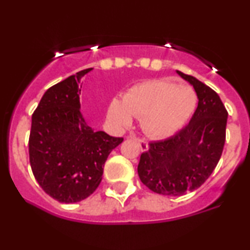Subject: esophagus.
<instances>
[{
  "instance_id": "34e87169",
  "label": "esophagus",
  "mask_w": 250,
  "mask_h": 250,
  "mask_svg": "<svg viewBox=\"0 0 250 250\" xmlns=\"http://www.w3.org/2000/svg\"><path fill=\"white\" fill-rule=\"evenodd\" d=\"M133 138H136V141L138 142V144H140V149L142 150V151H146V150L149 149V144L148 142H146V140H142V138H137L135 136H131Z\"/></svg>"
}]
</instances>
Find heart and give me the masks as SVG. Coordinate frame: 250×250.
<instances>
[{"instance_id": "1", "label": "heart", "mask_w": 250, "mask_h": 250, "mask_svg": "<svg viewBox=\"0 0 250 250\" xmlns=\"http://www.w3.org/2000/svg\"><path fill=\"white\" fill-rule=\"evenodd\" d=\"M197 106V94L190 86L169 80H148L137 83L123 95L113 99L107 119L116 129H125L133 116L142 117L144 130L157 138L176 133L190 119Z\"/></svg>"}]
</instances>
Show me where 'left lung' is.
Returning a JSON list of instances; mask_svg holds the SVG:
<instances>
[{"label": "left lung", "mask_w": 250, "mask_h": 250, "mask_svg": "<svg viewBox=\"0 0 250 250\" xmlns=\"http://www.w3.org/2000/svg\"><path fill=\"white\" fill-rule=\"evenodd\" d=\"M193 86L198 107L191 121L141 155V182L156 193L182 195L200 188L214 171L226 141L228 113L220 96L197 78L177 71Z\"/></svg>", "instance_id": "1"}]
</instances>
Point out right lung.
Here are the masks:
<instances>
[{"label":"right lung","instance_id":"1","mask_svg":"<svg viewBox=\"0 0 250 250\" xmlns=\"http://www.w3.org/2000/svg\"><path fill=\"white\" fill-rule=\"evenodd\" d=\"M86 68L50 87L32 114L29 156L41 188L59 203L86 199L100 185L108 155L122 143L96 131L80 110L81 78Z\"/></svg>","mask_w":250,"mask_h":250}]
</instances>
